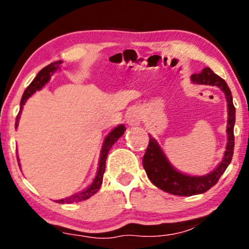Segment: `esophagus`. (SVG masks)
Here are the masks:
<instances>
[{"mask_svg": "<svg viewBox=\"0 0 249 249\" xmlns=\"http://www.w3.org/2000/svg\"><path fill=\"white\" fill-rule=\"evenodd\" d=\"M140 122H142V117H140V113L138 110L133 109L130 112H127L126 123L130 126H137V125L140 124Z\"/></svg>", "mask_w": 249, "mask_h": 249, "instance_id": "obj_1", "label": "esophagus"}]
</instances>
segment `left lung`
I'll use <instances>...</instances> for the list:
<instances>
[{"instance_id": "obj_1", "label": "left lung", "mask_w": 249, "mask_h": 249, "mask_svg": "<svg viewBox=\"0 0 249 249\" xmlns=\"http://www.w3.org/2000/svg\"><path fill=\"white\" fill-rule=\"evenodd\" d=\"M191 81L196 85L215 86L224 91L227 101V143L226 151L221 162L218 164L213 172L203 176H190L176 170L169 162L162 148L160 147L154 138L149 137V142L146 153L142 159V166L147 174L148 178L154 185L166 193L176 195V196H193L208 191L217 183L218 179L225 172L232 161L233 151H234V123H235V107L233 106V98L227 83L214 74L210 68H204L200 73L191 75Z\"/></svg>"}]
</instances>
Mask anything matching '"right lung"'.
I'll return each instance as SVG.
<instances>
[{
    "label": "right lung",
    "mask_w": 249,
    "mask_h": 249,
    "mask_svg": "<svg viewBox=\"0 0 249 249\" xmlns=\"http://www.w3.org/2000/svg\"><path fill=\"white\" fill-rule=\"evenodd\" d=\"M61 62L62 61H55V62H52V64L47 65L46 67H44L43 70H41L37 74V76L35 77L34 81L30 83L28 88L25 89V91H24V94L22 96V100H20V107H19L20 111L18 112V115H17V117H16V124H15L16 125V127H17V125H18V119H19L20 112H22L23 106L25 104L26 100H28L30 96L34 95L37 90H40V89L43 88V87L46 85L47 82H49L51 79V75H52L54 71L59 70ZM125 131H126L125 125L121 124V125H118L117 127L113 128L111 132H110L106 137V139H104V142H103V146H102V149H101L100 162H98V170H97V174H96L94 181H92V183L89 185L88 188H86L85 190L80 191L79 194L73 195V196L67 197V198L55 200L56 203H61V204H65V203H68V204H70V203H77V202H81V200L88 199L89 197H91L92 195H95L96 193H97L98 189L101 188L102 182H103V174H104V172H106V161H107V153H109L110 148L112 147L113 143H115L117 140H118L119 138L124 134ZM17 160H18V157H17Z\"/></svg>",
    "instance_id": "add662e5"
}]
</instances>
